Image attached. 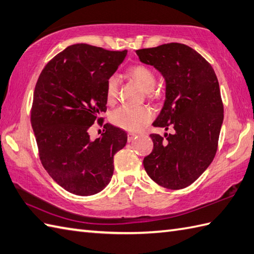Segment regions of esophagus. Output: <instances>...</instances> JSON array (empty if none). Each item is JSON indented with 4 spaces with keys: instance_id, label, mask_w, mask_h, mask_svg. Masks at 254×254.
<instances>
[{
    "instance_id": "esophagus-1",
    "label": "esophagus",
    "mask_w": 254,
    "mask_h": 254,
    "mask_svg": "<svg viewBox=\"0 0 254 254\" xmlns=\"http://www.w3.org/2000/svg\"><path fill=\"white\" fill-rule=\"evenodd\" d=\"M137 137V134L136 133H132V132H128V134H127V140H128V142H131L132 140Z\"/></svg>"
}]
</instances>
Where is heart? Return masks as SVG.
<instances>
[{
    "mask_svg": "<svg viewBox=\"0 0 254 254\" xmlns=\"http://www.w3.org/2000/svg\"><path fill=\"white\" fill-rule=\"evenodd\" d=\"M127 76L134 82H137L144 92H151L155 87V74L150 67L145 65L130 67L127 70ZM118 89H120V79L117 76L113 75L106 81L105 90L106 101L110 104H113L116 101ZM152 116H153V113L146 106L132 108V106L124 105L112 113L111 120L114 125L125 129V130L139 131L151 121Z\"/></svg>",
    "mask_w": 254,
    "mask_h": 254,
    "instance_id": "b5f03b06",
    "label": "heart"
}]
</instances>
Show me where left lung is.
Here are the masks:
<instances>
[{"label": "left lung", "mask_w": 254, "mask_h": 254, "mask_svg": "<svg viewBox=\"0 0 254 254\" xmlns=\"http://www.w3.org/2000/svg\"><path fill=\"white\" fill-rule=\"evenodd\" d=\"M136 53L165 78V102L153 126L173 131L165 138L150 134L153 150L144 157V170L162 187L186 188L201 176L217 151L224 106L215 71L203 56L182 43Z\"/></svg>", "instance_id": "1"}]
</instances>
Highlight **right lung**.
I'll list each match as a JSON object with an SVG mask.
<instances>
[{
  "label": "right lung",
  "mask_w": 254,
  "mask_h": 254,
  "mask_svg": "<svg viewBox=\"0 0 254 254\" xmlns=\"http://www.w3.org/2000/svg\"><path fill=\"white\" fill-rule=\"evenodd\" d=\"M126 55V50L72 44L54 56L38 78L31 126L39 156L54 182L70 193L102 191L114 172V154L126 145L127 133L109 124L102 137L91 140L89 134L106 112V81Z\"/></svg>",
  "instance_id": "add662e5"
}]
</instances>
